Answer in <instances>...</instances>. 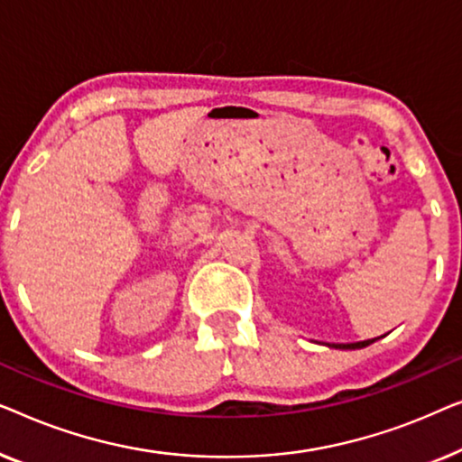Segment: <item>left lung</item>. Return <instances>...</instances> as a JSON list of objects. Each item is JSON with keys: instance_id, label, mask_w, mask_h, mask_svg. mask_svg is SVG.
Segmentation results:
<instances>
[{"instance_id": "obj_1", "label": "left lung", "mask_w": 462, "mask_h": 462, "mask_svg": "<svg viewBox=\"0 0 462 462\" xmlns=\"http://www.w3.org/2000/svg\"><path fill=\"white\" fill-rule=\"evenodd\" d=\"M379 339V337H376ZM376 339H366V341H358V343H327V347H335V349H362L374 343Z\"/></svg>"}]
</instances>
